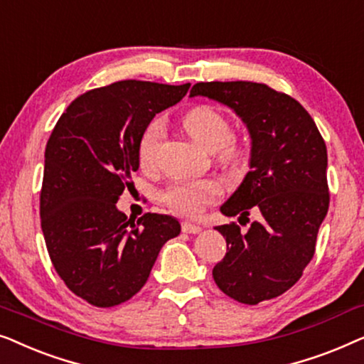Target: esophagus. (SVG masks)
I'll return each mask as SVG.
<instances>
[{"label": "esophagus", "mask_w": 364, "mask_h": 364, "mask_svg": "<svg viewBox=\"0 0 364 364\" xmlns=\"http://www.w3.org/2000/svg\"><path fill=\"white\" fill-rule=\"evenodd\" d=\"M200 230H202V227L196 225V223L182 222V232H183V233H198Z\"/></svg>", "instance_id": "obj_1"}]
</instances>
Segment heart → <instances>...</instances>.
I'll return each instance as SVG.
<instances>
[{
	"label": "heart",
	"mask_w": 364,
	"mask_h": 364,
	"mask_svg": "<svg viewBox=\"0 0 364 364\" xmlns=\"http://www.w3.org/2000/svg\"><path fill=\"white\" fill-rule=\"evenodd\" d=\"M183 127L208 151L225 164L240 161L242 146L232 137V124L225 114L213 106H197L183 116ZM164 137L161 121H152L144 129L137 146L139 164L144 171H154L159 164V151ZM222 197L220 183L213 178L176 181L162 193V200L172 212L183 217H198L208 205Z\"/></svg>",
	"instance_id": "1"
}]
</instances>
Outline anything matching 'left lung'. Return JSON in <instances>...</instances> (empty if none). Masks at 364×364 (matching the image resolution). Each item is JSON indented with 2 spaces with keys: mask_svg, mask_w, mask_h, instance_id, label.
Here are the masks:
<instances>
[{
  "mask_svg": "<svg viewBox=\"0 0 364 364\" xmlns=\"http://www.w3.org/2000/svg\"><path fill=\"white\" fill-rule=\"evenodd\" d=\"M191 96L232 107L252 137L250 172L220 210L248 220L253 208L260 218L245 233L235 222L217 227L227 253L213 267V280L245 305L280 296L315 255L330 207L326 144L306 109L267 84L197 82Z\"/></svg>",
  "mask_w": 364,
  "mask_h": 364,
  "instance_id": "1",
  "label": "left lung"
}]
</instances>
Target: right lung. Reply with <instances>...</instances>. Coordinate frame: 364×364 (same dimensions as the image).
<instances>
[{"label": "right lung", "mask_w": 364, "mask_h": 364, "mask_svg": "<svg viewBox=\"0 0 364 364\" xmlns=\"http://www.w3.org/2000/svg\"><path fill=\"white\" fill-rule=\"evenodd\" d=\"M188 87L112 82L74 99L53 129L39 198L44 242L61 280L94 306L131 300L164 243L181 233L173 217L147 212L134 222L116 202L132 187L144 129Z\"/></svg>", "instance_id": "obj_1"}]
</instances>
